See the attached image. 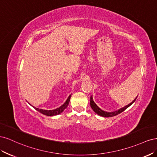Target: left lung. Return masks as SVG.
<instances>
[{
    "instance_id": "left-lung-1",
    "label": "left lung",
    "mask_w": 157,
    "mask_h": 157,
    "mask_svg": "<svg viewBox=\"0 0 157 157\" xmlns=\"http://www.w3.org/2000/svg\"><path fill=\"white\" fill-rule=\"evenodd\" d=\"M137 98L134 99V101H132V103H130V104H128V105L125 106L124 107H122L120 109H118V110L116 111H114V112H111V113H109V112H106V111H104L103 110H101V109L98 107V106L96 105V103H94V100H93V98H92V96L90 97V106H91L92 109L94 110V111L97 113L98 115H100L101 117H114V116H116L117 115H118V114H120L121 113L124 111L125 109H126L128 107H130L132 104L134 103L136 100Z\"/></svg>"
}]
</instances>
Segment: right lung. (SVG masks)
<instances>
[{
  "label": "right lung",
  "instance_id": "obj_1",
  "mask_svg": "<svg viewBox=\"0 0 157 157\" xmlns=\"http://www.w3.org/2000/svg\"><path fill=\"white\" fill-rule=\"evenodd\" d=\"M71 96V94L68 97L67 100H66V101L62 105L59 107V108L54 109V110H44V109H38V108H36V107H34L36 111H38L39 112H40V113L43 114V115H46V116H54V115H59V114L62 113L65 110V109L67 108V105H69Z\"/></svg>",
  "mask_w": 157,
  "mask_h": 157
}]
</instances>
